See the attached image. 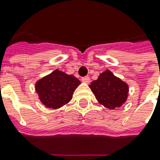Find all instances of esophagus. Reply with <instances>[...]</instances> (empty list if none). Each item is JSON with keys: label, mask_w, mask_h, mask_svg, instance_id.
I'll return each mask as SVG.
<instances>
[{"label": "esophagus", "mask_w": 160, "mask_h": 160, "mask_svg": "<svg viewBox=\"0 0 160 160\" xmlns=\"http://www.w3.org/2000/svg\"><path fill=\"white\" fill-rule=\"evenodd\" d=\"M82 81H83V83H90V77H82Z\"/></svg>", "instance_id": "1"}]
</instances>
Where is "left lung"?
Returning a JSON list of instances; mask_svg holds the SVG:
<instances>
[{"mask_svg":"<svg viewBox=\"0 0 160 160\" xmlns=\"http://www.w3.org/2000/svg\"><path fill=\"white\" fill-rule=\"evenodd\" d=\"M89 86L97 101L110 109L122 106L127 98L128 85L108 69Z\"/></svg>","mask_w":160,"mask_h":160,"instance_id":"left-lung-1","label":"left lung"}]
</instances>
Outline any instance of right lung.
Returning a JSON list of instances; mask_svg holds the SVG:
<instances>
[{"label": "right lung", "instance_id": "right-lung-1", "mask_svg": "<svg viewBox=\"0 0 160 160\" xmlns=\"http://www.w3.org/2000/svg\"><path fill=\"white\" fill-rule=\"evenodd\" d=\"M80 81L72 75L54 70L35 84V90L42 104L52 108H58L72 99L73 92Z\"/></svg>", "mask_w": 160, "mask_h": 160}]
</instances>
